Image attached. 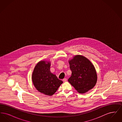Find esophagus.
Wrapping results in <instances>:
<instances>
[{"label": "esophagus", "mask_w": 122, "mask_h": 122, "mask_svg": "<svg viewBox=\"0 0 122 122\" xmlns=\"http://www.w3.org/2000/svg\"><path fill=\"white\" fill-rule=\"evenodd\" d=\"M67 78H64V79L63 80V81H64V82H66V81H67Z\"/></svg>", "instance_id": "obj_1"}]
</instances>
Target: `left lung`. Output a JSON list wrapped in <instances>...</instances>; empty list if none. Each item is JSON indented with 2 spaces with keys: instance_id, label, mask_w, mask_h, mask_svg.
I'll list each match as a JSON object with an SVG mask.
<instances>
[{
  "instance_id": "1",
  "label": "left lung",
  "mask_w": 122,
  "mask_h": 122,
  "mask_svg": "<svg viewBox=\"0 0 122 122\" xmlns=\"http://www.w3.org/2000/svg\"><path fill=\"white\" fill-rule=\"evenodd\" d=\"M71 76L70 84L80 93H86L92 89L97 81V75L93 64L86 57L76 55L69 61Z\"/></svg>"
}]
</instances>
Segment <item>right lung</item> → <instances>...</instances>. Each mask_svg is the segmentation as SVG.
Returning a JSON list of instances; mask_svg holds the SVG:
<instances>
[{
  "instance_id": "right-lung-1",
  "label": "right lung",
  "mask_w": 122,
  "mask_h": 122,
  "mask_svg": "<svg viewBox=\"0 0 122 122\" xmlns=\"http://www.w3.org/2000/svg\"><path fill=\"white\" fill-rule=\"evenodd\" d=\"M50 67L49 62L41 61L35 66L32 76L36 88L41 93L48 96H52L55 93L63 83V81L51 73Z\"/></svg>"
}]
</instances>
